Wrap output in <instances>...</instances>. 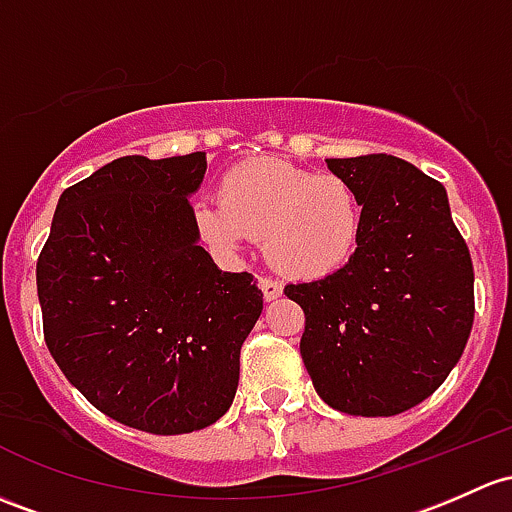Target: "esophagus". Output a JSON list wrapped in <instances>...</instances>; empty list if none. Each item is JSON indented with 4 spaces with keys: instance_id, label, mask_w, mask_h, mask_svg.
Segmentation results:
<instances>
[{
    "instance_id": "esophagus-1",
    "label": "esophagus",
    "mask_w": 512,
    "mask_h": 512,
    "mask_svg": "<svg viewBox=\"0 0 512 512\" xmlns=\"http://www.w3.org/2000/svg\"><path fill=\"white\" fill-rule=\"evenodd\" d=\"M260 289H262V297L265 301H274L282 297V284L274 282L270 277H260Z\"/></svg>"
}]
</instances>
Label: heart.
<instances>
[{"label": "heart", "instance_id": "b5f03b06", "mask_svg": "<svg viewBox=\"0 0 512 512\" xmlns=\"http://www.w3.org/2000/svg\"><path fill=\"white\" fill-rule=\"evenodd\" d=\"M203 240L238 250L265 240L267 260L292 279H324L353 260L365 228L358 188L336 174L316 176L289 161L252 159L220 181V201L193 206Z\"/></svg>", "mask_w": 512, "mask_h": 512}]
</instances>
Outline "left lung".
I'll return each mask as SVG.
<instances>
[{"instance_id":"8db88e82","label":"left lung","mask_w":512,"mask_h":512,"mask_svg":"<svg viewBox=\"0 0 512 512\" xmlns=\"http://www.w3.org/2000/svg\"><path fill=\"white\" fill-rule=\"evenodd\" d=\"M326 166L358 188L365 228L348 267L284 287L306 316L301 360L328 407L392 417L427 400L464 353L469 247L446 188L410 161L370 154Z\"/></svg>"}]
</instances>
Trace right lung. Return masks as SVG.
<instances>
[{"label":"right lung","instance_id":"right-lung-1","mask_svg":"<svg viewBox=\"0 0 512 512\" xmlns=\"http://www.w3.org/2000/svg\"><path fill=\"white\" fill-rule=\"evenodd\" d=\"M206 152L120 157L61 193L36 265L43 336L75 390L152 434L211 427L233 405L262 314L247 272L201 247L188 198Z\"/></svg>","mask_w":512,"mask_h":512}]
</instances>
